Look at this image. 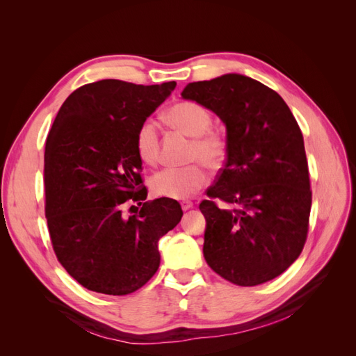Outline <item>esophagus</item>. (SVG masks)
Wrapping results in <instances>:
<instances>
[{
    "label": "esophagus",
    "instance_id": "esophagus-1",
    "mask_svg": "<svg viewBox=\"0 0 356 356\" xmlns=\"http://www.w3.org/2000/svg\"><path fill=\"white\" fill-rule=\"evenodd\" d=\"M181 208H182V211L191 209V208H193V202H190V200H182V202H181Z\"/></svg>",
    "mask_w": 356,
    "mask_h": 356
}]
</instances>
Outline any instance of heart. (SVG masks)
<instances>
[{"label": "heart", "instance_id": "obj_1", "mask_svg": "<svg viewBox=\"0 0 356 356\" xmlns=\"http://www.w3.org/2000/svg\"><path fill=\"white\" fill-rule=\"evenodd\" d=\"M168 123L182 134L193 136L187 160L193 163L182 168H166L149 181L156 196L168 199H187L208 184L207 165L209 169H220L227 159V138L217 129H212L211 111L197 102L181 101L165 113ZM136 153L144 163L154 166L160 159L159 126L153 118H145L135 134Z\"/></svg>", "mask_w": 356, "mask_h": 356}]
</instances>
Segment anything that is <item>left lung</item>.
<instances>
[{
  "mask_svg": "<svg viewBox=\"0 0 356 356\" xmlns=\"http://www.w3.org/2000/svg\"><path fill=\"white\" fill-rule=\"evenodd\" d=\"M182 98L227 127L225 165L199 207L204 260L236 285L272 281L297 260L309 230V166L296 118L275 90L241 74L190 83Z\"/></svg>",
  "mask_w": 356,
  "mask_h": 356,
  "instance_id": "8db88e82",
  "label": "left lung"
}]
</instances>
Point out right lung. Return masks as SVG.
I'll return each instance as SVG.
<instances>
[{
	"label": "right lung",
	"instance_id": "obj_1",
	"mask_svg": "<svg viewBox=\"0 0 356 356\" xmlns=\"http://www.w3.org/2000/svg\"><path fill=\"white\" fill-rule=\"evenodd\" d=\"M175 86L84 84L62 104L49 132L44 212L51 246L63 268L95 293L126 296L144 286L160 264L159 239L182 217L174 199L145 202L135 147L138 126ZM135 201L142 209L127 218L124 209Z\"/></svg>",
	"mask_w": 356,
	"mask_h": 356
}]
</instances>
